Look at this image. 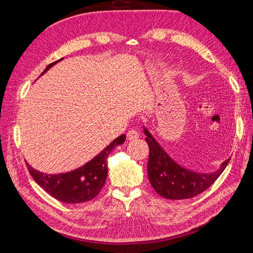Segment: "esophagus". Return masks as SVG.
<instances>
[{
  "label": "esophagus",
  "mask_w": 253,
  "mask_h": 253,
  "mask_svg": "<svg viewBox=\"0 0 253 253\" xmlns=\"http://www.w3.org/2000/svg\"><path fill=\"white\" fill-rule=\"evenodd\" d=\"M139 137V132L135 129H130L127 132V139L128 140H136V139Z\"/></svg>",
  "instance_id": "esophagus-1"
}]
</instances>
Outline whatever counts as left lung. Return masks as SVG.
Returning <instances> with one entry per match:
<instances>
[{
	"mask_svg": "<svg viewBox=\"0 0 253 253\" xmlns=\"http://www.w3.org/2000/svg\"><path fill=\"white\" fill-rule=\"evenodd\" d=\"M141 126L150 149L148 161L150 184L160 196L166 199L181 200L200 195L218 178L230 160L224 161L216 170L211 173H199L188 169L177 163L165 151L146 126Z\"/></svg>",
	"mask_w": 253,
	"mask_h": 253,
	"instance_id": "8db88e82",
	"label": "left lung"
}]
</instances>
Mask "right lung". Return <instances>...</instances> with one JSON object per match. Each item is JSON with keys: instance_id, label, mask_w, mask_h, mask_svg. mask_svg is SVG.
<instances>
[{"instance_id": "right-lung-1", "label": "right lung", "mask_w": 253, "mask_h": 253, "mask_svg": "<svg viewBox=\"0 0 253 253\" xmlns=\"http://www.w3.org/2000/svg\"><path fill=\"white\" fill-rule=\"evenodd\" d=\"M62 60L63 58H60L47 65L40 76ZM125 140V135L117 137L89 162L67 173L46 174L35 169L28 162L26 164L32 178L51 197L64 203H84L92 200L104 186L109 171L107 158L115 147L124 143Z\"/></svg>"}]
</instances>
